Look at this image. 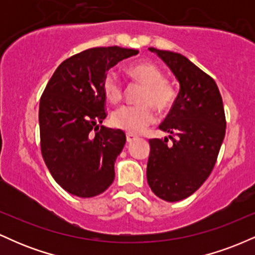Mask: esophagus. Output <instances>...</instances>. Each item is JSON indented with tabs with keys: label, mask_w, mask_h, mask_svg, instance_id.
<instances>
[{
	"label": "esophagus",
	"mask_w": 255,
	"mask_h": 255,
	"mask_svg": "<svg viewBox=\"0 0 255 255\" xmlns=\"http://www.w3.org/2000/svg\"><path fill=\"white\" fill-rule=\"evenodd\" d=\"M136 139H137L136 135H133V134H129V133L127 134V141L128 142H133L134 140H136Z\"/></svg>",
	"instance_id": "obj_1"
}]
</instances>
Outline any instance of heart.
<instances>
[{
    "label": "heart",
    "instance_id": "b5f03b06",
    "mask_svg": "<svg viewBox=\"0 0 255 255\" xmlns=\"http://www.w3.org/2000/svg\"><path fill=\"white\" fill-rule=\"evenodd\" d=\"M128 74L134 80L146 85L137 105H125L114 111L111 124L114 127L129 134H139L156 121V110L164 111L171 107L175 99V90L164 80V72L150 61H140L130 64L127 68ZM103 92L111 103H118L124 97V86L115 72L105 74Z\"/></svg>",
    "mask_w": 255,
    "mask_h": 255
}]
</instances>
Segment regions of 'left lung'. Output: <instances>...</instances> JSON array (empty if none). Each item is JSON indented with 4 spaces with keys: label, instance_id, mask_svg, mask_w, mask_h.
<instances>
[{
    "label": "left lung",
    "instance_id": "left-lung-1",
    "mask_svg": "<svg viewBox=\"0 0 255 255\" xmlns=\"http://www.w3.org/2000/svg\"><path fill=\"white\" fill-rule=\"evenodd\" d=\"M164 61L180 91L159 129L168 137L150 139L147 182L165 201L192 195L211 174L225 135L223 101L215 80L177 52L148 48Z\"/></svg>",
    "mask_w": 255,
    "mask_h": 255
}]
</instances>
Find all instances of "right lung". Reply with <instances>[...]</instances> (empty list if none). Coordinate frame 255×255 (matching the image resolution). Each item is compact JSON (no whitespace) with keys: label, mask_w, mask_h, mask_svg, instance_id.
Instances as JSON below:
<instances>
[{"label":"right lung","mask_w":255,"mask_h":255,"mask_svg":"<svg viewBox=\"0 0 255 255\" xmlns=\"http://www.w3.org/2000/svg\"><path fill=\"white\" fill-rule=\"evenodd\" d=\"M134 49L92 48L63 61L39 102L40 150L61 187L80 198L109 188L115 160L126 144L121 129L99 124L107 118L103 80L111 67L137 54Z\"/></svg>","instance_id":"right-lung-1"}]
</instances>
